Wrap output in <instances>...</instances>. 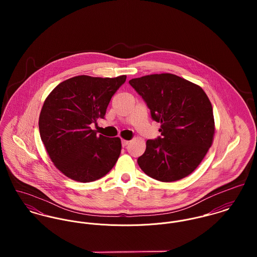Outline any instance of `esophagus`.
Here are the masks:
<instances>
[{
    "label": "esophagus",
    "instance_id": "esophagus-1",
    "mask_svg": "<svg viewBox=\"0 0 257 257\" xmlns=\"http://www.w3.org/2000/svg\"><path fill=\"white\" fill-rule=\"evenodd\" d=\"M128 144H130V141H126V140H122V141H121L122 147H126Z\"/></svg>",
    "mask_w": 257,
    "mask_h": 257
}]
</instances>
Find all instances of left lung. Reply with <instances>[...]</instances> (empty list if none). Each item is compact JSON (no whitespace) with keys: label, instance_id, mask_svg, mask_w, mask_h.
Masks as SVG:
<instances>
[{"label":"left lung","instance_id":"left-lung-1","mask_svg":"<svg viewBox=\"0 0 257 257\" xmlns=\"http://www.w3.org/2000/svg\"><path fill=\"white\" fill-rule=\"evenodd\" d=\"M151 117L160 122L161 137L148 140L138 163L149 177L173 182L190 175L213 144L215 120L204 90L177 75L151 74L130 80Z\"/></svg>","mask_w":257,"mask_h":257}]
</instances>
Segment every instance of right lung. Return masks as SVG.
Listing matches in <instances>:
<instances>
[{"mask_svg": "<svg viewBox=\"0 0 257 257\" xmlns=\"http://www.w3.org/2000/svg\"><path fill=\"white\" fill-rule=\"evenodd\" d=\"M125 79L80 75L58 84L45 99L38 120L40 138L55 167L68 178L98 180L117 161L120 139L97 136L91 124L104 118Z\"/></svg>", "mask_w": 257, "mask_h": 257, "instance_id": "add662e5", "label": "right lung"}]
</instances>
